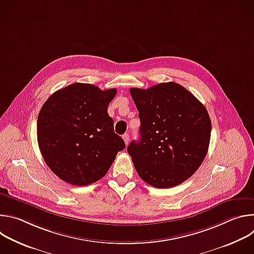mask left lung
Here are the masks:
<instances>
[{"label": "left lung", "instance_id": "left-lung-1", "mask_svg": "<svg viewBox=\"0 0 254 254\" xmlns=\"http://www.w3.org/2000/svg\"><path fill=\"white\" fill-rule=\"evenodd\" d=\"M116 94L115 88L73 83L43 104L37 121L39 149L46 165L65 182L76 186L96 182L126 148L107 114Z\"/></svg>", "mask_w": 254, "mask_h": 254}]
</instances>
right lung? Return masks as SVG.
I'll use <instances>...</instances> for the list:
<instances>
[{
    "label": "right lung",
    "mask_w": 254,
    "mask_h": 254,
    "mask_svg": "<svg viewBox=\"0 0 254 254\" xmlns=\"http://www.w3.org/2000/svg\"><path fill=\"white\" fill-rule=\"evenodd\" d=\"M140 120L139 140L127 147L138 176L156 188H172L203 163L210 143L211 121L205 106L175 82L148 89L131 88Z\"/></svg>",
    "instance_id": "obj_1"
}]
</instances>
